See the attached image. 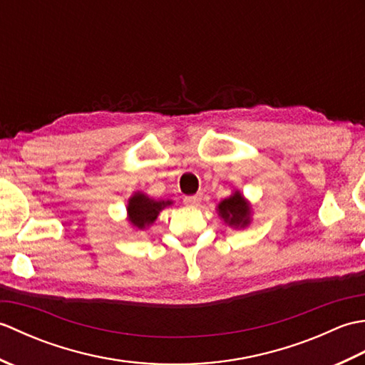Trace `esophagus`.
Segmentation results:
<instances>
[{
	"label": "esophagus",
	"mask_w": 365,
	"mask_h": 365,
	"mask_svg": "<svg viewBox=\"0 0 365 365\" xmlns=\"http://www.w3.org/2000/svg\"><path fill=\"white\" fill-rule=\"evenodd\" d=\"M200 200H202V192H197V195H192V196H185L183 202L187 205H191V207H196L200 204Z\"/></svg>",
	"instance_id": "esophagus-1"
}]
</instances>
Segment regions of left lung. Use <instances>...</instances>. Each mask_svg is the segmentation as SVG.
<instances>
[{
	"mask_svg": "<svg viewBox=\"0 0 365 365\" xmlns=\"http://www.w3.org/2000/svg\"><path fill=\"white\" fill-rule=\"evenodd\" d=\"M220 215L229 226L245 227L250 222V205L240 192H235L230 197L224 199L220 204Z\"/></svg>",
	"mask_w": 365,
	"mask_h": 365,
	"instance_id": "1",
	"label": "left lung"
}]
</instances>
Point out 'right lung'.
Listing matches in <instances>:
<instances>
[{
    "label": "right lung",
    "mask_w": 365,
    "mask_h": 365,
    "mask_svg": "<svg viewBox=\"0 0 365 365\" xmlns=\"http://www.w3.org/2000/svg\"><path fill=\"white\" fill-rule=\"evenodd\" d=\"M166 205H170V200H152L136 192L128 202V220L138 229H144L157 220L160 210Z\"/></svg>",
    "instance_id": "obj_1"
}]
</instances>
